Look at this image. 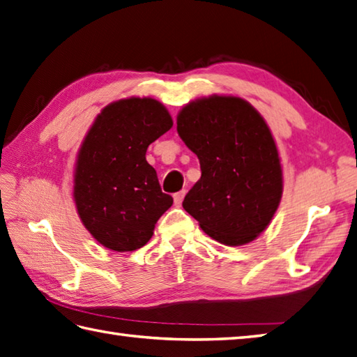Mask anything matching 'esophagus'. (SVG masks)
Instances as JSON below:
<instances>
[{"mask_svg":"<svg viewBox=\"0 0 357 357\" xmlns=\"http://www.w3.org/2000/svg\"><path fill=\"white\" fill-rule=\"evenodd\" d=\"M184 197H185V190H181V192H178V193H174V195H173L174 204H176V206H179V204H181V202H183Z\"/></svg>","mask_w":357,"mask_h":357,"instance_id":"1","label":"esophagus"}]
</instances>
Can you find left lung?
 <instances>
[{"label":"left lung","instance_id":"8db88e82","mask_svg":"<svg viewBox=\"0 0 357 357\" xmlns=\"http://www.w3.org/2000/svg\"><path fill=\"white\" fill-rule=\"evenodd\" d=\"M176 123L201 165L183 207L216 241H254L269 226L283 192L280 158L264 119L240 97L211 96L187 103Z\"/></svg>","mask_w":357,"mask_h":357}]
</instances>
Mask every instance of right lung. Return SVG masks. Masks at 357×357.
<instances>
[{"mask_svg":"<svg viewBox=\"0 0 357 357\" xmlns=\"http://www.w3.org/2000/svg\"><path fill=\"white\" fill-rule=\"evenodd\" d=\"M172 127L169 111L150 97L113 102L96 117L77 155L74 201L102 246L117 252L145 246L172 207L173 198L160 190L145 159L149 145Z\"/></svg>","mask_w":357,"mask_h":357,"instance_id":"add662e5","label":"right lung"}]
</instances>
